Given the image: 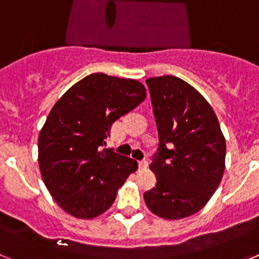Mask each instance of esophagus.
Instances as JSON below:
<instances>
[{
  "instance_id": "34e87169",
  "label": "esophagus",
  "mask_w": 259,
  "mask_h": 259,
  "mask_svg": "<svg viewBox=\"0 0 259 259\" xmlns=\"http://www.w3.org/2000/svg\"><path fill=\"white\" fill-rule=\"evenodd\" d=\"M148 164H149V162L146 161V159H141V161H139V167H140V168H146Z\"/></svg>"
}]
</instances>
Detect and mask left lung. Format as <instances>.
Listing matches in <instances>:
<instances>
[{"label": "left lung", "mask_w": 259, "mask_h": 259, "mask_svg": "<svg viewBox=\"0 0 259 259\" xmlns=\"http://www.w3.org/2000/svg\"><path fill=\"white\" fill-rule=\"evenodd\" d=\"M146 84L159 145L150 163L157 184L144 200L161 218H187L200 211L219 187L226 140L214 110L187 81L166 75L146 79Z\"/></svg>", "instance_id": "1"}]
</instances>
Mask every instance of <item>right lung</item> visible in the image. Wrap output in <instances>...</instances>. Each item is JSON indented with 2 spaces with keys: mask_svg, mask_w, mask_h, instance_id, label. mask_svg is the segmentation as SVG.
<instances>
[{
  "mask_svg": "<svg viewBox=\"0 0 259 259\" xmlns=\"http://www.w3.org/2000/svg\"><path fill=\"white\" fill-rule=\"evenodd\" d=\"M134 79L92 74L77 81L50 110L38 136V166L52 197L79 219L104 214L137 162L102 149L111 124L145 100Z\"/></svg>",
  "mask_w": 259,
  "mask_h": 259,
  "instance_id": "right-lung-1",
  "label": "right lung"
}]
</instances>
